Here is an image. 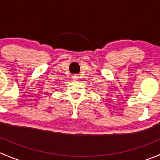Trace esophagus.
<instances>
[{"label": "esophagus", "mask_w": 160, "mask_h": 160, "mask_svg": "<svg viewBox=\"0 0 160 160\" xmlns=\"http://www.w3.org/2000/svg\"><path fill=\"white\" fill-rule=\"evenodd\" d=\"M72 78L73 80H77L79 79V77L78 75H77V74H74V75L72 76Z\"/></svg>", "instance_id": "esophagus-1"}]
</instances>
